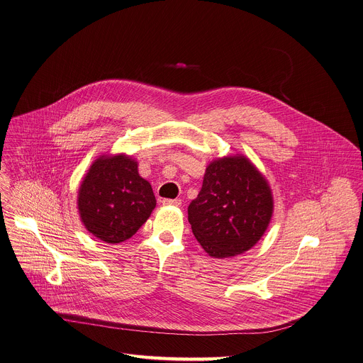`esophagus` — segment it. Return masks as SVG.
Listing matches in <instances>:
<instances>
[{"mask_svg":"<svg viewBox=\"0 0 363 363\" xmlns=\"http://www.w3.org/2000/svg\"><path fill=\"white\" fill-rule=\"evenodd\" d=\"M162 203L164 206H175V207H179L182 204L181 199H162Z\"/></svg>","mask_w":363,"mask_h":363,"instance_id":"esophagus-1","label":"esophagus"}]
</instances>
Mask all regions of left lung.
Here are the masks:
<instances>
[{"label":"left lung","instance_id":"left-lung-1","mask_svg":"<svg viewBox=\"0 0 363 363\" xmlns=\"http://www.w3.org/2000/svg\"><path fill=\"white\" fill-rule=\"evenodd\" d=\"M267 179L241 155L207 165L201 192L188 207L195 238L208 256L225 259L255 246L273 216Z\"/></svg>","mask_w":363,"mask_h":363}]
</instances>
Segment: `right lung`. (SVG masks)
Returning <instances> with one entry per match:
<instances>
[{
  "label": "right lung",
  "instance_id": "1",
  "mask_svg": "<svg viewBox=\"0 0 363 363\" xmlns=\"http://www.w3.org/2000/svg\"><path fill=\"white\" fill-rule=\"evenodd\" d=\"M156 207L152 185L138 172V162L125 155L100 156L90 165L78 194L84 228L100 241L129 240Z\"/></svg>",
  "mask_w": 363,
  "mask_h": 363
}]
</instances>
